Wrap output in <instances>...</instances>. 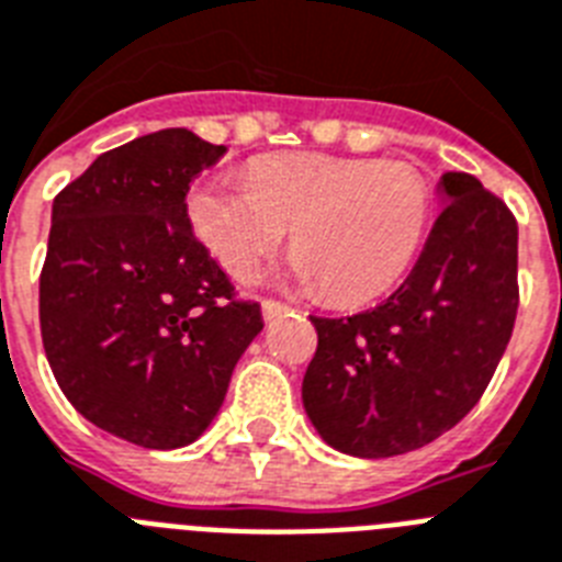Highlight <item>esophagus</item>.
<instances>
[{
  "mask_svg": "<svg viewBox=\"0 0 562 562\" xmlns=\"http://www.w3.org/2000/svg\"><path fill=\"white\" fill-rule=\"evenodd\" d=\"M285 312H289V305L280 303V300H262V317H266V321H277V317H282Z\"/></svg>",
  "mask_w": 562,
  "mask_h": 562,
  "instance_id": "1",
  "label": "esophagus"
}]
</instances>
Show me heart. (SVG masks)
Here are the masks:
<instances>
[{
	"label": "heart",
	"mask_w": 562,
	"mask_h": 562,
	"mask_svg": "<svg viewBox=\"0 0 562 562\" xmlns=\"http://www.w3.org/2000/svg\"><path fill=\"white\" fill-rule=\"evenodd\" d=\"M204 248L248 273L294 227V277L335 303H367L413 266L432 216L422 172L401 161L323 153L266 155L250 181L204 178L187 199Z\"/></svg>",
	"instance_id": "b5f03b06"
}]
</instances>
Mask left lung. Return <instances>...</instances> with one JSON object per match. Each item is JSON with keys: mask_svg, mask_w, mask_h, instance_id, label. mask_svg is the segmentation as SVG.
Returning a JSON list of instances; mask_svg holds the SVG:
<instances>
[{"mask_svg": "<svg viewBox=\"0 0 562 562\" xmlns=\"http://www.w3.org/2000/svg\"><path fill=\"white\" fill-rule=\"evenodd\" d=\"M445 210L409 277L352 317H312L303 407L323 441L358 459L430 445L476 407L519 305L517 218L468 172H445Z\"/></svg>", "mask_w": 562, "mask_h": 562, "instance_id": "8db88e82", "label": "left lung"}]
</instances>
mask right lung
<instances>
[{"mask_svg":"<svg viewBox=\"0 0 562 562\" xmlns=\"http://www.w3.org/2000/svg\"><path fill=\"white\" fill-rule=\"evenodd\" d=\"M222 155L190 130L153 132L98 155L52 207L45 358L77 413L149 450L207 430L262 331L187 216L190 181Z\"/></svg>","mask_w":562,"mask_h":562,"instance_id":"1","label":"right lung"}]
</instances>
